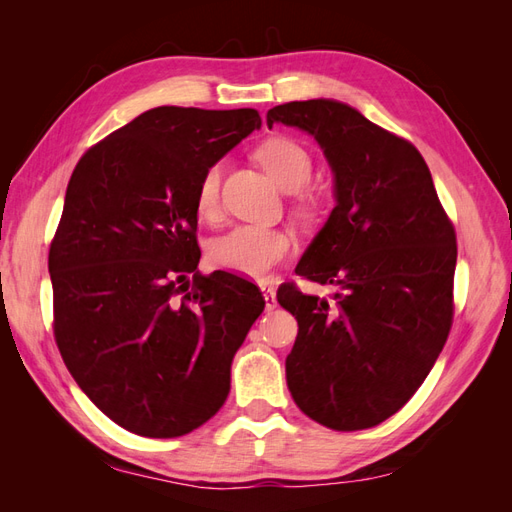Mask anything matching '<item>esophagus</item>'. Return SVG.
I'll list each match as a JSON object with an SVG mask.
<instances>
[{"instance_id":"obj_1","label":"esophagus","mask_w":512,"mask_h":512,"mask_svg":"<svg viewBox=\"0 0 512 512\" xmlns=\"http://www.w3.org/2000/svg\"><path fill=\"white\" fill-rule=\"evenodd\" d=\"M260 290H262V297H265V305H267V312H271V309H275V290L271 288V286H267V284H262L260 286Z\"/></svg>"}]
</instances>
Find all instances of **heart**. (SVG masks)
I'll return each instance as SVG.
<instances>
[{
    "mask_svg": "<svg viewBox=\"0 0 512 512\" xmlns=\"http://www.w3.org/2000/svg\"><path fill=\"white\" fill-rule=\"evenodd\" d=\"M256 158L282 190H301L312 177V158L307 149L288 136L267 138L256 149ZM222 166L211 164L196 188V213L200 220L213 222L220 209ZM292 239L286 230L273 226L243 224L218 237L209 247L215 267L245 277H265L288 256Z\"/></svg>",
    "mask_w": 512,
    "mask_h": 512,
    "instance_id": "obj_1",
    "label": "heart"
}]
</instances>
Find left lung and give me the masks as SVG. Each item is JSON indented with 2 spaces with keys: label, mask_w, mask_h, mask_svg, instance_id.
<instances>
[{
  "label": "left lung",
  "mask_w": 512,
  "mask_h": 512,
  "mask_svg": "<svg viewBox=\"0 0 512 512\" xmlns=\"http://www.w3.org/2000/svg\"><path fill=\"white\" fill-rule=\"evenodd\" d=\"M314 136L333 170L335 207L277 301L297 318L290 395L309 418L356 431L393 416L423 384L453 322L457 239L418 149L337 100L273 106L267 126Z\"/></svg>",
  "instance_id": "left-lung-1"
}]
</instances>
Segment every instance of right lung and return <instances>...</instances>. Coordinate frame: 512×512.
<instances>
[{
  "mask_svg": "<svg viewBox=\"0 0 512 512\" xmlns=\"http://www.w3.org/2000/svg\"><path fill=\"white\" fill-rule=\"evenodd\" d=\"M254 108L158 106L91 147L49 252L55 342L119 427L177 438L218 412L265 309L256 284L198 271L196 188L260 128Z\"/></svg>",
  "mask_w": 512,
  "mask_h": 512,
  "instance_id": "1",
  "label": "right lung"
}]
</instances>
